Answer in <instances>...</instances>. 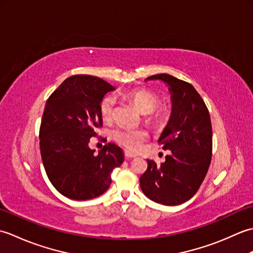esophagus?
<instances>
[{
    "label": "esophagus",
    "instance_id": "1",
    "mask_svg": "<svg viewBox=\"0 0 253 253\" xmlns=\"http://www.w3.org/2000/svg\"><path fill=\"white\" fill-rule=\"evenodd\" d=\"M124 154H125L126 159H133V158L137 157L135 153H131L130 151H125V153H124Z\"/></svg>",
    "mask_w": 253,
    "mask_h": 253
}]
</instances>
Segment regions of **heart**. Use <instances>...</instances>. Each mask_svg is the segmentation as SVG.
I'll return each mask as SVG.
<instances>
[{
	"label": "heart",
	"mask_w": 253,
	"mask_h": 253,
	"mask_svg": "<svg viewBox=\"0 0 253 253\" xmlns=\"http://www.w3.org/2000/svg\"><path fill=\"white\" fill-rule=\"evenodd\" d=\"M125 98L130 101L137 107V110L141 114H150L159 105V98L153 92L146 89H131L125 92ZM115 98L109 94L105 95L100 102V114L102 120L109 122L112 120L113 113H114ZM164 118V113L162 111L157 112L152 116V122L161 123ZM112 136L114 140L120 143L121 146L125 147L132 151H137L140 149L142 143L148 139V133L143 129H128V128L118 127L113 130Z\"/></svg>",
	"instance_id": "b5f03b06"
}]
</instances>
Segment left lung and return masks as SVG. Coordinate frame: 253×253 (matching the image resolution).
<instances>
[{"label": "left lung", "instance_id": "1", "mask_svg": "<svg viewBox=\"0 0 253 253\" xmlns=\"http://www.w3.org/2000/svg\"><path fill=\"white\" fill-rule=\"evenodd\" d=\"M148 80H161L170 93V117L159 139L170 154L159 165L148 160L140 187L154 202L178 206L195 196L208 173L212 157L211 118L192 84L169 74L153 75Z\"/></svg>", "mask_w": 253, "mask_h": 253}]
</instances>
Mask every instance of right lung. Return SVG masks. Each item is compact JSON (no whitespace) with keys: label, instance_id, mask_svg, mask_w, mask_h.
Returning <instances> with one entry per match:
<instances>
[{"label":"right lung","instance_id":"obj_1","mask_svg":"<svg viewBox=\"0 0 253 253\" xmlns=\"http://www.w3.org/2000/svg\"><path fill=\"white\" fill-rule=\"evenodd\" d=\"M115 90L105 80L75 75L47 99L40 126V151L46 175L55 189L73 200L104 193L111 174L124 162L123 150L107 143L95 154L90 138L102 126L100 102Z\"/></svg>","mask_w":253,"mask_h":253}]
</instances>
